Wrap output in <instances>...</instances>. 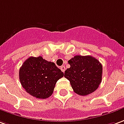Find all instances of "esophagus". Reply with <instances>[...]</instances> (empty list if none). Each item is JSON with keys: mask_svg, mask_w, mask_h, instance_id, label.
Masks as SVG:
<instances>
[{"mask_svg": "<svg viewBox=\"0 0 124 124\" xmlns=\"http://www.w3.org/2000/svg\"><path fill=\"white\" fill-rule=\"evenodd\" d=\"M61 68V70H62L63 72H64L65 70H66V68H65L64 66H61V68Z\"/></svg>", "mask_w": 124, "mask_h": 124, "instance_id": "obj_1", "label": "esophagus"}]
</instances>
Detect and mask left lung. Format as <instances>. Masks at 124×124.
Masks as SVG:
<instances>
[{"mask_svg":"<svg viewBox=\"0 0 124 124\" xmlns=\"http://www.w3.org/2000/svg\"><path fill=\"white\" fill-rule=\"evenodd\" d=\"M70 67L64 77L77 94L82 96L92 93L101 83L103 67L98 60L91 56H75L68 60Z\"/></svg>","mask_w":124,"mask_h":124,"instance_id":"left-lung-1","label":"left lung"}]
</instances>
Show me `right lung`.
<instances>
[{
    "instance_id": "obj_1",
    "label": "right lung",
    "mask_w": 124,
    "mask_h": 124,
    "mask_svg": "<svg viewBox=\"0 0 124 124\" xmlns=\"http://www.w3.org/2000/svg\"><path fill=\"white\" fill-rule=\"evenodd\" d=\"M64 73L54 62L41 56L29 57L19 69L21 84L29 94L38 99H46L52 95L56 82Z\"/></svg>"
}]
</instances>
